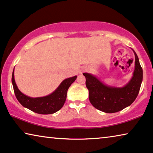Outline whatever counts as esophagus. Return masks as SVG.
Returning a JSON list of instances; mask_svg holds the SVG:
<instances>
[{"label": "esophagus", "mask_w": 153, "mask_h": 153, "mask_svg": "<svg viewBox=\"0 0 153 153\" xmlns=\"http://www.w3.org/2000/svg\"><path fill=\"white\" fill-rule=\"evenodd\" d=\"M83 71H84V69H83Z\"/></svg>", "instance_id": "1"}]
</instances>
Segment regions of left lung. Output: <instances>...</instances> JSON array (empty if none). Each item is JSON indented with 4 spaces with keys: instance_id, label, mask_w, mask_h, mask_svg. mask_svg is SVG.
Masks as SVG:
<instances>
[{
    "instance_id": "1",
    "label": "left lung",
    "mask_w": 153,
    "mask_h": 153,
    "mask_svg": "<svg viewBox=\"0 0 153 153\" xmlns=\"http://www.w3.org/2000/svg\"><path fill=\"white\" fill-rule=\"evenodd\" d=\"M132 51L135 56V68L132 77L123 87H109L93 75L83 74L90 102L98 110L105 113L117 112L130 106L137 98L143 80V70L138 56Z\"/></svg>"
}]
</instances>
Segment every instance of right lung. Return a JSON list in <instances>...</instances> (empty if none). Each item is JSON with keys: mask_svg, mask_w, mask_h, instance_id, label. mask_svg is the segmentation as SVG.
<instances>
[{"mask_svg": "<svg viewBox=\"0 0 153 153\" xmlns=\"http://www.w3.org/2000/svg\"><path fill=\"white\" fill-rule=\"evenodd\" d=\"M76 78V76L65 79L52 94L39 98H31L21 93L15 82L14 71L12 73V82L15 96L23 107L40 114H51L59 111L63 107L68 88Z\"/></svg>", "mask_w": 153, "mask_h": 153, "instance_id": "add662e5", "label": "right lung"}]
</instances>
